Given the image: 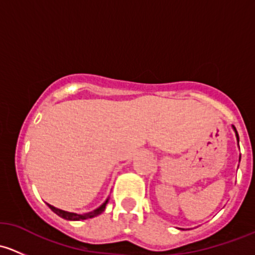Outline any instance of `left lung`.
Wrapping results in <instances>:
<instances>
[{
    "label": "left lung",
    "instance_id": "8db88e82",
    "mask_svg": "<svg viewBox=\"0 0 255 255\" xmlns=\"http://www.w3.org/2000/svg\"><path fill=\"white\" fill-rule=\"evenodd\" d=\"M232 128H233V130H235V133H236V138H237V142H238V146H239V137H238V133H237V129H236V127H235V126H232ZM239 160H241V156H239Z\"/></svg>",
    "mask_w": 255,
    "mask_h": 255
}]
</instances>
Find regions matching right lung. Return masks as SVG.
Here are the masks:
<instances>
[{
    "label": "right lung",
    "mask_w": 255,
    "mask_h": 255,
    "mask_svg": "<svg viewBox=\"0 0 255 255\" xmlns=\"http://www.w3.org/2000/svg\"><path fill=\"white\" fill-rule=\"evenodd\" d=\"M110 197H107L106 201L104 202V204L101 205V206H99L97 208H95L94 211H90V212H86V213H75V212H68V211H64V210H60V208H56L54 206H51V205H48V207L50 208L51 211H53L54 213H56L58 216H60L61 218H64V220H68V221H82V220H89V218H94L96 217V216L101 215L102 212L105 211V208H106V205L107 202H109Z\"/></svg>",
    "instance_id": "1"
}]
</instances>
